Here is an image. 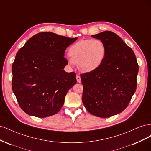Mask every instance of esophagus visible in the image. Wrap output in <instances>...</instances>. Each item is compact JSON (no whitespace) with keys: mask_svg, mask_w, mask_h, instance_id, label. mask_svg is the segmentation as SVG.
Masks as SVG:
<instances>
[{"mask_svg":"<svg viewBox=\"0 0 151 151\" xmlns=\"http://www.w3.org/2000/svg\"><path fill=\"white\" fill-rule=\"evenodd\" d=\"M76 79H77V83H80L81 82V77H80V76H79V75H77V76H76Z\"/></svg>","mask_w":151,"mask_h":151,"instance_id":"34e87169","label":"esophagus"}]
</instances>
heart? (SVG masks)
I'll list each match as a JSON object with an SVG mask.
<instances>
[{"label": "heart", "mask_w": 151, "mask_h": 151, "mask_svg": "<svg viewBox=\"0 0 151 151\" xmlns=\"http://www.w3.org/2000/svg\"><path fill=\"white\" fill-rule=\"evenodd\" d=\"M70 57L67 58L68 63H77L80 71L91 72L102 64L106 55V47L101 40H81L70 47Z\"/></svg>", "instance_id": "heart-1"}]
</instances>
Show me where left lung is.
<instances>
[{
    "label": "left lung",
    "mask_w": 151,
    "mask_h": 151,
    "mask_svg": "<svg viewBox=\"0 0 151 151\" xmlns=\"http://www.w3.org/2000/svg\"><path fill=\"white\" fill-rule=\"evenodd\" d=\"M91 36L104 43L106 55L97 69L81 75L83 103L91 114L108 118L129 105L136 91L139 65L133 50L115 33L105 31Z\"/></svg>",
    "instance_id": "8db88e82"
}]
</instances>
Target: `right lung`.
<instances>
[{
  "label": "right lung",
  "mask_w": 151,
  "mask_h": 151,
  "mask_svg": "<svg viewBox=\"0 0 151 151\" xmlns=\"http://www.w3.org/2000/svg\"><path fill=\"white\" fill-rule=\"evenodd\" d=\"M77 39L42 32L18 51L12 66V88L26 113L45 118L60 110L68 91L77 83L74 72L63 70L68 64L65 50Z\"/></svg>",
  "instance_id": "obj_1"
}]
</instances>
